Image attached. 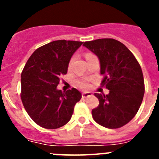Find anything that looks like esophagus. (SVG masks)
<instances>
[{"mask_svg": "<svg viewBox=\"0 0 159 159\" xmlns=\"http://www.w3.org/2000/svg\"><path fill=\"white\" fill-rule=\"evenodd\" d=\"M92 92H83L82 93L83 98H87V97L92 96Z\"/></svg>", "mask_w": 159, "mask_h": 159, "instance_id": "obj_1", "label": "esophagus"}]
</instances>
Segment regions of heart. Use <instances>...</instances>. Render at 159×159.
<instances>
[{
  "mask_svg": "<svg viewBox=\"0 0 159 159\" xmlns=\"http://www.w3.org/2000/svg\"><path fill=\"white\" fill-rule=\"evenodd\" d=\"M92 53L90 52H88L86 53V57L87 56H89V55H91ZM71 60L70 61V64L71 63ZM76 85L78 87H80V88H84V89H87V88H89V84H88V82L87 80H76Z\"/></svg>",
  "mask_w": 159,
  "mask_h": 159,
  "instance_id": "heart-1",
  "label": "heart"
}]
</instances>
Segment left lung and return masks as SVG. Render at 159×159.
Here are the masks:
<instances>
[{"instance_id":"obj_1","label":"left lung","mask_w":159,"mask_h":159,"mask_svg":"<svg viewBox=\"0 0 159 159\" xmlns=\"http://www.w3.org/2000/svg\"><path fill=\"white\" fill-rule=\"evenodd\" d=\"M100 61L101 85L109 94L95 93L99 106L92 111L97 123L110 129L123 127L135 116L145 92L143 71L133 53L111 38L84 42Z\"/></svg>"}]
</instances>
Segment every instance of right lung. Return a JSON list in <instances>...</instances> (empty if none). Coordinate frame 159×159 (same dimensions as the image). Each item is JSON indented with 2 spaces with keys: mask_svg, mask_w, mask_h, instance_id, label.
I'll return each instance as SVG.
<instances>
[{
  "mask_svg": "<svg viewBox=\"0 0 159 159\" xmlns=\"http://www.w3.org/2000/svg\"><path fill=\"white\" fill-rule=\"evenodd\" d=\"M82 43L66 40L50 42L36 49L25 64L20 98L29 116L40 127L57 129L64 126L80 100L82 95L75 88L63 92L57 87Z\"/></svg>",
  "mask_w": 159,
  "mask_h": 159,
  "instance_id": "add662e5",
  "label": "right lung"
}]
</instances>
